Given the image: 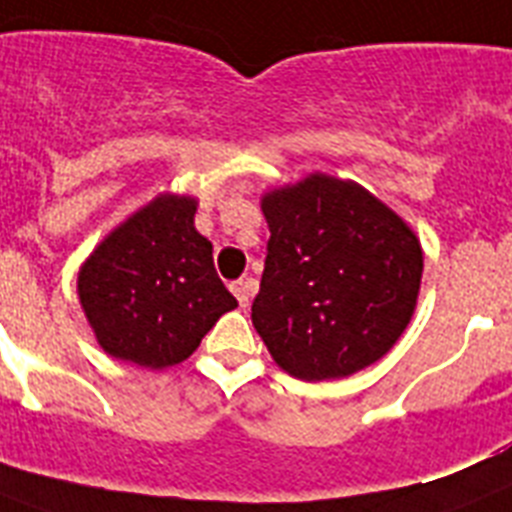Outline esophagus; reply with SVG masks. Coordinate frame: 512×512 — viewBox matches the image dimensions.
Listing matches in <instances>:
<instances>
[{
  "label": "esophagus",
  "mask_w": 512,
  "mask_h": 512,
  "mask_svg": "<svg viewBox=\"0 0 512 512\" xmlns=\"http://www.w3.org/2000/svg\"><path fill=\"white\" fill-rule=\"evenodd\" d=\"M231 291H234V296L239 299V307L247 309L249 302H252V296H255L257 291V281L255 278H239V281L231 283Z\"/></svg>",
  "instance_id": "1"
}]
</instances>
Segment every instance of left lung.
Wrapping results in <instances>:
<instances>
[{
    "instance_id": "obj_1",
    "label": "left lung",
    "mask_w": 512,
    "mask_h": 512,
    "mask_svg": "<svg viewBox=\"0 0 512 512\" xmlns=\"http://www.w3.org/2000/svg\"><path fill=\"white\" fill-rule=\"evenodd\" d=\"M268 221L252 325L307 382L375 364L414 315L424 255L414 231L356 182L309 174L263 197Z\"/></svg>"
}]
</instances>
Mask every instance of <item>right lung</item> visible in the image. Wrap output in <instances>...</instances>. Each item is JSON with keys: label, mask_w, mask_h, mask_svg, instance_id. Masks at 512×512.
Returning a JSON list of instances; mask_svg holds the SVG:
<instances>
[{"label": "right lung", "mask_w": 512, "mask_h": 512, "mask_svg": "<svg viewBox=\"0 0 512 512\" xmlns=\"http://www.w3.org/2000/svg\"><path fill=\"white\" fill-rule=\"evenodd\" d=\"M195 197L158 195L111 231L77 273V294L106 354L137 367L184 362L236 307L195 229Z\"/></svg>", "instance_id": "add662e5"}]
</instances>
